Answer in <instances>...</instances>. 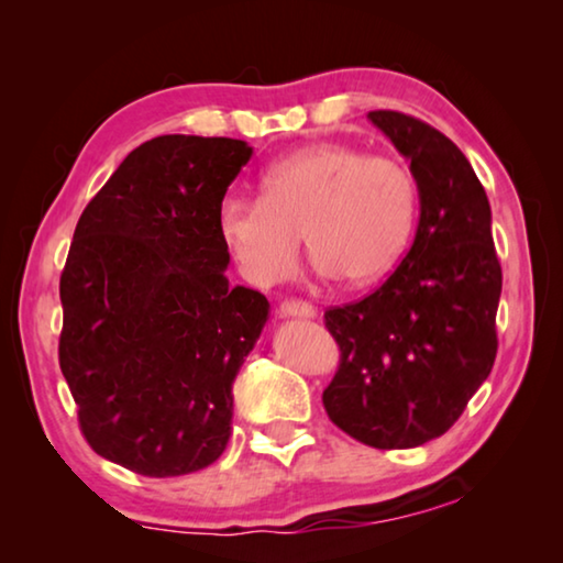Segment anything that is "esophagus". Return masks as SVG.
Returning <instances> with one entry per match:
<instances>
[{
	"label": "esophagus",
	"instance_id": "esophagus-1",
	"mask_svg": "<svg viewBox=\"0 0 563 563\" xmlns=\"http://www.w3.org/2000/svg\"><path fill=\"white\" fill-rule=\"evenodd\" d=\"M280 316L283 318H305V320H310V318L318 316V308H316V305L302 302V300H285V302H280Z\"/></svg>",
	"mask_w": 563,
	"mask_h": 563
}]
</instances>
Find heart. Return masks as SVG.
I'll return each instance as SVG.
<instances>
[{"label": "heart", "mask_w": 563, "mask_h": 563, "mask_svg": "<svg viewBox=\"0 0 563 563\" xmlns=\"http://www.w3.org/2000/svg\"><path fill=\"white\" fill-rule=\"evenodd\" d=\"M415 211V178L399 161L318 144L265 168L261 201L225 198L218 233L238 271L261 288L295 268L300 233L320 275L367 285L402 255Z\"/></svg>", "instance_id": "b5f03b06"}]
</instances>
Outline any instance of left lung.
<instances>
[{"instance_id":"8db88e82","label":"left lung","mask_w":563,"mask_h":563,"mask_svg":"<svg viewBox=\"0 0 563 563\" xmlns=\"http://www.w3.org/2000/svg\"><path fill=\"white\" fill-rule=\"evenodd\" d=\"M367 119L409 161L419 221L412 247L373 295L325 312L340 367L322 405L357 442L409 450L450 430L489 377L501 265L489 198L462 151L407 113Z\"/></svg>"}]
</instances>
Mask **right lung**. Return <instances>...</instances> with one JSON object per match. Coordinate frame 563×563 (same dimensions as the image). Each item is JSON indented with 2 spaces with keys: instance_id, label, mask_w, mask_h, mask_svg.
Here are the masks:
<instances>
[{
  "instance_id": "obj_1",
  "label": "right lung",
  "mask_w": 563,
  "mask_h": 563,
  "mask_svg": "<svg viewBox=\"0 0 563 563\" xmlns=\"http://www.w3.org/2000/svg\"><path fill=\"white\" fill-rule=\"evenodd\" d=\"M245 141L151 139L76 223L59 295V365L91 450L144 476L203 470L231 440L233 383L268 322L231 288L218 233Z\"/></svg>"
}]
</instances>
